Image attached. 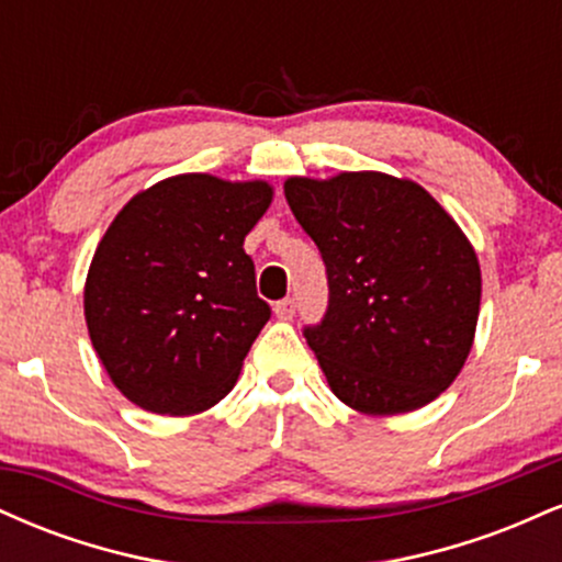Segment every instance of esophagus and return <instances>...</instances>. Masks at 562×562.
<instances>
[{
	"mask_svg": "<svg viewBox=\"0 0 562 562\" xmlns=\"http://www.w3.org/2000/svg\"><path fill=\"white\" fill-rule=\"evenodd\" d=\"M274 314L280 319H293V314H295V301L293 299H282V301H277L274 303Z\"/></svg>",
	"mask_w": 562,
	"mask_h": 562,
	"instance_id": "1",
	"label": "esophagus"
}]
</instances>
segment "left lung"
Listing matches in <instances>:
<instances>
[{
    "instance_id": "obj_1",
    "label": "left lung",
    "mask_w": 562,
    "mask_h": 562,
    "mask_svg": "<svg viewBox=\"0 0 562 562\" xmlns=\"http://www.w3.org/2000/svg\"><path fill=\"white\" fill-rule=\"evenodd\" d=\"M293 216L317 243L330 306L306 344L335 396L404 415L454 383L473 348L481 263L425 187L383 171L288 177Z\"/></svg>"
}]
</instances>
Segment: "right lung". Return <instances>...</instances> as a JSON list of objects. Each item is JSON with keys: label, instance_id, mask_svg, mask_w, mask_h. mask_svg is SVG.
Masks as SVG:
<instances>
[{"label": "right lung", "instance_id": "1", "mask_svg": "<svg viewBox=\"0 0 562 562\" xmlns=\"http://www.w3.org/2000/svg\"><path fill=\"white\" fill-rule=\"evenodd\" d=\"M263 179L177 173L134 195L102 235L83 317L111 383L156 415H200L235 389L269 319L245 235L272 205Z\"/></svg>", "mask_w": 562, "mask_h": 562}]
</instances>
